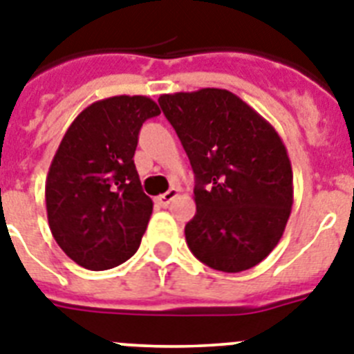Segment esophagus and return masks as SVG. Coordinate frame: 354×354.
Wrapping results in <instances>:
<instances>
[{
	"label": "esophagus",
	"mask_w": 354,
	"mask_h": 354,
	"mask_svg": "<svg viewBox=\"0 0 354 354\" xmlns=\"http://www.w3.org/2000/svg\"><path fill=\"white\" fill-rule=\"evenodd\" d=\"M177 195H179V189H177V188H170L166 193L159 195V197H157L156 201H157V204H159V206L166 207V206H168V204H170L171 201H174L175 197H177Z\"/></svg>",
	"instance_id": "34e87169"
}]
</instances>
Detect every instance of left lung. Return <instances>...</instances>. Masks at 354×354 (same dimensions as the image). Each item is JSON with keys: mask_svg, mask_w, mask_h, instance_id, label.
<instances>
[{"mask_svg": "<svg viewBox=\"0 0 354 354\" xmlns=\"http://www.w3.org/2000/svg\"><path fill=\"white\" fill-rule=\"evenodd\" d=\"M195 174L197 213L184 234L193 256L222 272L252 268L279 243L294 175L276 129L227 89L159 96Z\"/></svg>", "mask_w": 354, "mask_h": 354, "instance_id": "1", "label": "left lung"}]
</instances>
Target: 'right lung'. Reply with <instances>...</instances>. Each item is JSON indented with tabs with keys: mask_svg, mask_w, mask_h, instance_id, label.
<instances>
[{
	"mask_svg": "<svg viewBox=\"0 0 354 354\" xmlns=\"http://www.w3.org/2000/svg\"><path fill=\"white\" fill-rule=\"evenodd\" d=\"M161 114L148 96H111L69 125L46 177L51 234L75 263L107 270L136 254L153 202L134 165L140 129Z\"/></svg>",
	"mask_w": 354,
	"mask_h": 354,
	"instance_id": "1",
	"label": "right lung"
}]
</instances>
